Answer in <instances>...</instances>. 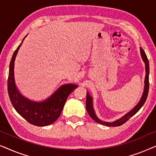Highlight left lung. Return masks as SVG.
<instances>
[{
  "mask_svg": "<svg viewBox=\"0 0 156 156\" xmlns=\"http://www.w3.org/2000/svg\"><path fill=\"white\" fill-rule=\"evenodd\" d=\"M140 50L141 57L143 60H144V62H145V66H146V77H145V82H144L145 86H144V93H143V95L141 98H140V100L139 101V102H138L137 105H136L133 109L130 111L129 112H128L126 114H125L124 116L121 117V118H120L119 119H117L116 121H113V122H105V121H101L100 119L97 118V115L95 114L94 110V108H93L92 98H91V96L89 95V94L88 93V91H87V99H86L87 111V112H88L89 116L91 117V119H94L96 122L101 123V124L104 126H119L122 125L124 123L126 122L130 118H131L133 115H135L136 113L140 110V108L142 107L145 102H146L147 97H148V90H149V62L144 50H143L141 48H140Z\"/></svg>",
  "mask_w": 156,
  "mask_h": 156,
  "instance_id": "1",
  "label": "left lung"
}]
</instances>
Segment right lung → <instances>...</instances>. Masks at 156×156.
<instances>
[{"mask_svg": "<svg viewBox=\"0 0 156 156\" xmlns=\"http://www.w3.org/2000/svg\"><path fill=\"white\" fill-rule=\"evenodd\" d=\"M23 42L14 52L10 62L8 78V95L15 109L27 122L37 126H45L59 118L66 100L77 85H62L51 97L41 102L30 101L23 97L17 89L14 78V62Z\"/></svg>", "mask_w": 156, "mask_h": 156, "instance_id": "add662e5", "label": "right lung"}]
</instances>
